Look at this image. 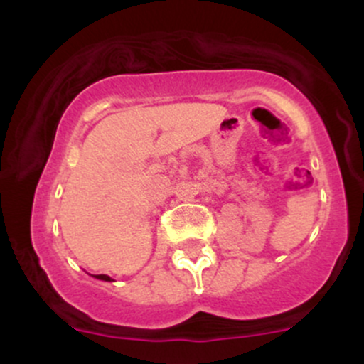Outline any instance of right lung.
I'll return each instance as SVG.
<instances>
[{"instance_id":"add662e5","label":"right lung","mask_w":364,"mask_h":364,"mask_svg":"<svg viewBox=\"0 0 364 364\" xmlns=\"http://www.w3.org/2000/svg\"><path fill=\"white\" fill-rule=\"evenodd\" d=\"M95 277L101 279V281H112V279L109 277V275H104V274H101V275H95Z\"/></svg>"}]
</instances>
